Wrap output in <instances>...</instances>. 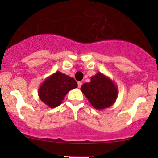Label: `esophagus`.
<instances>
[{
    "label": "esophagus",
    "mask_w": 158,
    "mask_h": 158,
    "mask_svg": "<svg viewBox=\"0 0 158 158\" xmlns=\"http://www.w3.org/2000/svg\"><path fill=\"white\" fill-rule=\"evenodd\" d=\"M77 84H78V88H81V85H82V83H81V81H78Z\"/></svg>",
    "instance_id": "obj_1"
}]
</instances>
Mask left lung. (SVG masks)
Instances as JSON below:
<instances>
[{
  "mask_svg": "<svg viewBox=\"0 0 158 158\" xmlns=\"http://www.w3.org/2000/svg\"><path fill=\"white\" fill-rule=\"evenodd\" d=\"M81 90L97 110H102L113 106L118 97L117 85L100 72L90 77V82L81 85Z\"/></svg>",
  "mask_w": 158,
  "mask_h": 158,
  "instance_id": "obj_1",
  "label": "left lung"
}]
</instances>
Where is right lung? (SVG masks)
I'll list each match as a JSON object with an SVG mask.
<instances>
[{"instance_id": "add662e5", "label": "right lung", "mask_w": 158, "mask_h": 158, "mask_svg": "<svg viewBox=\"0 0 158 158\" xmlns=\"http://www.w3.org/2000/svg\"><path fill=\"white\" fill-rule=\"evenodd\" d=\"M76 88H77V83L73 78L57 71L41 83L38 94L45 105L53 108L59 106L66 94Z\"/></svg>"}]
</instances>
